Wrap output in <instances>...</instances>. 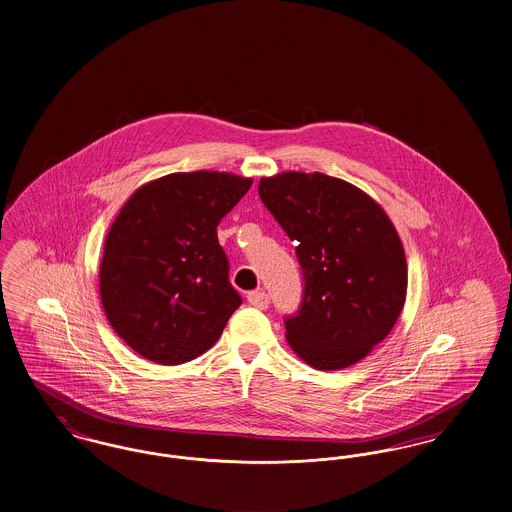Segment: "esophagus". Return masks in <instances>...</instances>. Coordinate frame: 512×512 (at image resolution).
Returning a JSON list of instances; mask_svg holds the SVG:
<instances>
[{
	"label": "esophagus",
	"mask_w": 512,
	"mask_h": 512,
	"mask_svg": "<svg viewBox=\"0 0 512 512\" xmlns=\"http://www.w3.org/2000/svg\"><path fill=\"white\" fill-rule=\"evenodd\" d=\"M246 300H248L250 306H254V308H258V310H266L267 306H269V296H267L264 290H252V292H248Z\"/></svg>",
	"instance_id": "34e87169"
}]
</instances>
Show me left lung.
<instances>
[{
  "label": "left lung",
  "instance_id": "1",
  "mask_svg": "<svg viewBox=\"0 0 512 512\" xmlns=\"http://www.w3.org/2000/svg\"><path fill=\"white\" fill-rule=\"evenodd\" d=\"M258 193L302 267L300 308L285 317L290 348L321 371L354 365L403 310L407 262L394 225L361 189L319 172L262 178Z\"/></svg>",
  "mask_w": 512,
  "mask_h": 512
}]
</instances>
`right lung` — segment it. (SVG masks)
<instances>
[{
  "mask_svg": "<svg viewBox=\"0 0 512 512\" xmlns=\"http://www.w3.org/2000/svg\"><path fill=\"white\" fill-rule=\"evenodd\" d=\"M250 185L225 172L170 174L122 206L105 241L99 289L112 329L139 356L191 361L243 304L216 227Z\"/></svg>",
  "mask_w": 512,
  "mask_h": 512,
  "instance_id": "add662e5",
  "label": "right lung"
}]
</instances>
